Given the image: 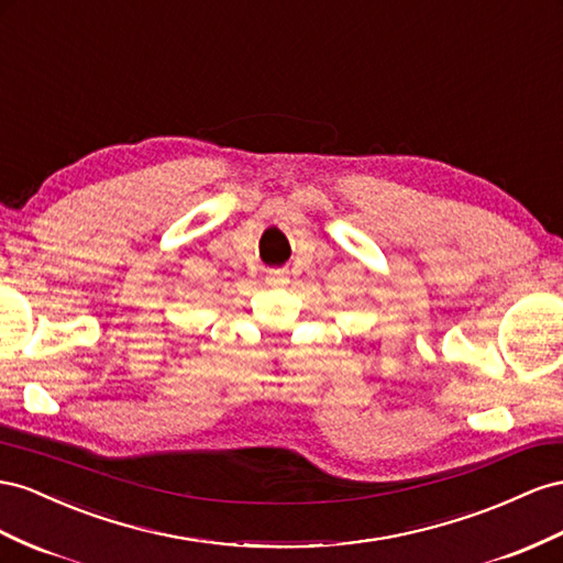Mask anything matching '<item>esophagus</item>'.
Listing matches in <instances>:
<instances>
[{
  "label": "esophagus",
  "mask_w": 563,
  "mask_h": 563,
  "mask_svg": "<svg viewBox=\"0 0 563 563\" xmlns=\"http://www.w3.org/2000/svg\"><path fill=\"white\" fill-rule=\"evenodd\" d=\"M265 279H267V284H272V286H279V284L286 282V272H284V269H269Z\"/></svg>",
  "instance_id": "34e87169"
}]
</instances>
